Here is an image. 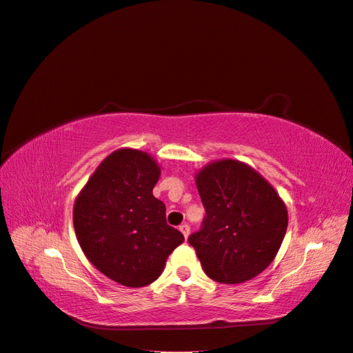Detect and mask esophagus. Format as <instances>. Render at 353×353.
<instances>
[{"label": "esophagus", "mask_w": 353, "mask_h": 353, "mask_svg": "<svg viewBox=\"0 0 353 353\" xmlns=\"http://www.w3.org/2000/svg\"><path fill=\"white\" fill-rule=\"evenodd\" d=\"M179 231L184 234V237L187 239L190 236V225L188 223H183V225H179Z\"/></svg>", "instance_id": "esophagus-1"}]
</instances>
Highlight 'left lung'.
<instances>
[{"label":"left lung","mask_w":353,"mask_h":353,"mask_svg":"<svg viewBox=\"0 0 353 353\" xmlns=\"http://www.w3.org/2000/svg\"><path fill=\"white\" fill-rule=\"evenodd\" d=\"M206 210L188 237L209 279L239 284L261 274L279 253L287 208L274 187L239 160L212 162L196 175Z\"/></svg>","instance_id":"8db88e82"}]
</instances>
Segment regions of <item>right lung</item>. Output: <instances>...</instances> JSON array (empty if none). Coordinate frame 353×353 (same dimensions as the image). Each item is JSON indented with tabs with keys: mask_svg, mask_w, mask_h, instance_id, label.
Masks as SVG:
<instances>
[{
	"mask_svg": "<svg viewBox=\"0 0 353 353\" xmlns=\"http://www.w3.org/2000/svg\"><path fill=\"white\" fill-rule=\"evenodd\" d=\"M160 168L145 152L121 148L105 157L73 206V227L88 261L110 280L144 287L163 272L184 236L166 223L153 196Z\"/></svg>",
	"mask_w": 353,
	"mask_h": 353,
	"instance_id": "1",
	"label": "right lung"
}]
</instances>
